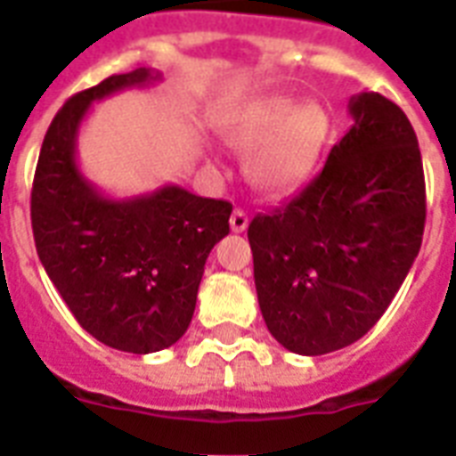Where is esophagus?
I'll return each mask as SVG.
<instances>
[{"mask_svg": "<svg viewBox=\"0 0 456 456\" xmlns=\"http://www.w3.org/2000/svg\"><path fill=\"white\" fill-rule=\"evenodd\" d=\"M229 227H232V232H234V234H241V232H246V227H248V215H246V210H241V208H234V213H232V217H229Z\"/></svg>", "mask_w": 456, "mask_h": 456, "instance_id": "34e87169", "label": "esophagus"}]
</instances>
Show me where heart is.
<instances>
[{"mask_svg": "<svg viewBox=\"0 0 456 456\" xmlns=\"http://www.w3.org/2000/svg\"><path fill=\"white\" fill-rule=\"evenodd\" d=\"M329 137V116L314 102L267 96L246 109L224 130L232 151L246 156V177L257 191L284 196L296 191L317 165Z\"/></svg>", "mask_w": 456, "mask_h": 456, "instance_id": "obj_1", "label": "heart"}]
</instances>
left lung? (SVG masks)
Returning <instances> with one entry per match:
<instances>
[{
  "instance_id": "left-lung-1",
  "label": "left lung",
  "mask_w": 456,
  "mask_h": 456,
  "mask_svg": "<svg viewBox=\"0 0 456 456\" xmlns=\"http://www.w3.org/2000/svg\"><path fill=\"white\" fill-rule=\"evenodd\" d=\"M353 127L310 184L248 224L253 277L270 333L291 353L360 340L388 310L421 248L426 184L400 106L362 92Z\"/></svg>"
}]
</instances>
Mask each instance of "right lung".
<instances>
[{"mask_svg": "<svg viewBox=\"0 0 456 456\" xmlns=\"http://www.w3.org/2000/svg\"><path fill=\"white\" fill-rule=\"evenodd\" d=\"M158 80L137 68L70 96L46 130L30 196L37 256L61 298L96 340L134 354L184 336L206 260L232 215L227 200L177 184L109 199L77 167V132L92 103Z\"/></svg>", "mask_w": 456, "mask_h": 456, "instance_id": "1", "label": "right lung"}]
</instances>
